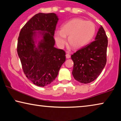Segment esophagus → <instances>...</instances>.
<instances>
[{
  "instance_id": "1",
  "label": "esophagus",
  "mask_w": 121,
  "mask_h": 121,
  "mask_svg": "<svg viewBox=\"0 0 121 121\" xmlns=\"http://www.w3.org/2000/svg\"><path fill=\"white\" fill-rule=\"evenodd\" d=\"M66 57L67 59H69V58H70V57H71V55H70L69 53H66Z\"/></svg>"
}]
</instances>
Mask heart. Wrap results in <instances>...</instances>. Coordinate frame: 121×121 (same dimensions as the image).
Returning a JSON list of instances; mask_svg holds the SVG:
<instances>
[{"label": "heart", "instance_id": "obj_1", "mask_svg": "<svg viewBox=\"0 0 121 121\" xmlns=\"http://www.w3.org/2000/svg\"><path fill=\"white\" fill-rule=\"evenodd\" d=\"M95 26L90 21H85L82 19L74 18L63 25L61 30L55 32V41L61 48L64 47L68 42L75 49L85 46L94 35Z\"/></svg>", "mask_w": 121, "mask_h": 121}]
</instances>
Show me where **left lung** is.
<instances>
[{
	"label": "left lung",
	"mask_w": 121,
	"mask_h": 121,
	"mask_svg": "<svg viewBox=\"0 0 121 121\" xmlns=\"http://www.w3.org/2000/svg\"><path fill=\"white\" fill-rule=\"evenodd\" d=\"M95 39L71 55L74 62L72 74L81 83H90L96 79L107 63L108 37L102 26Z\"/></svg>",
	"instance_id": "left-lung-1"
}]
</instances>
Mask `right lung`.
<instances>
[{
  "mask_svg": "<svg viewBox=\"0 0 121 121\" xmlns=\"http://www.w3.org/2000/svg\"><path fill=\"white\" fill-rule=\"evenodd\" d=\"M58 20L55 13H37L19 32L17 50L23 72L38 86L44 87L53 82L66 60L65 52L54 47V35ZM37 31H40L43 39L36 47L33 37Z\"/></svg>",
  "mask_w": 121,
  "mask_h": 121,
  "instance_id": "right-lung-1",
  "label": "right lung"
}]
</instances>
